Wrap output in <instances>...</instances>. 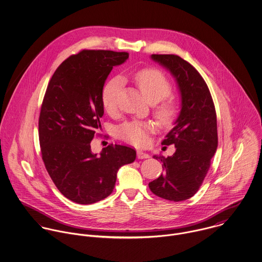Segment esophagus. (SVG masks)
<instances>
[{
	"instance_id": "obj_1",
	"label": "esophagus",
	"mask_w": 262,
	"mask_h": 262,
	"mask_svg": "<svg viewBox=\"0 0 262 262\" xmlns=\"http://www.w3.org/2000/svg\"><path fill=\"white\" fill-rule=\"evenodd\" d=\"M137 156H138L139 159H147V158H149L148 154H146L144 150H141V149L137 150Z\"/></svg>"
}]
</instances>
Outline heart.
Wrapping results in <instances>:
<instances>
[{
    "instance_id": "b5f03b06",
    "label": "heart",
    "mask_w": 262,
    "mask_h": 262,
    "mask_svg": "<svg viewBox=\"0 0 262 262\" xmlns=\"http://www.w3.org/2000/svg\"><path fill=\"white\" fill-rule=\"evenodd\" d=\"M133 78L146 100L156 104L172 92V85L167 77L156 69H142L133 74ZM123 81L120 77L108 80L102 88L101 101L104 110L108 114H115L117 110V95L122 88ZM177 116V106L172 101H165L156 108V117L164 125H170ZM151 125L145 121L130 120L124 122L118 128L119 136L136 145H145L147 142V134Z\"/></svg>"
}]
</instances>
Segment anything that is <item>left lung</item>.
Listing matches in <instances>:
<instances>
[{
	"instance_id": "8db88e82",
	"label": "left lung",
	"mask_w": 262,
	"mask_h": 262,
	"mask_svg": "<svg viewBox=\"0 0 262 262\" xmlns=\"http://www.w3.org/2000/svg\"><path fill=\"white\" fill-rule=\"evenodd\" d=\"M177 82L181 111L174 126L162 145H174L173 156H154L165 173L148 184L150 191L166 200L179 202L193 197L211 165L218 146L217 118L209 88L200 73L186 60L173 54H152Z\"/></svg>"
}]
</instances>
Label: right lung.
<instances>
[{
	"label": "right lung",
	"instance_id": "1",
	"mask_svg": "<svg viewBox=\"0 0 262 262\" xmlns=\"http://www.w3.org/2000/svg\"><path fill=\"white\" fill-rule=\"evenodd\" d=\"M127 58L126 52L82 50L59 65L46 89L39 117L42 160L61 194L75 203L110 196L119 168L136 160L126 145L112 144L99 155L90 146L101 129L105 80Z\"/></svg>",
	"mask_w": 262,
	"mask_h": 262
}]
</instances>
